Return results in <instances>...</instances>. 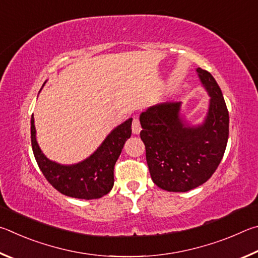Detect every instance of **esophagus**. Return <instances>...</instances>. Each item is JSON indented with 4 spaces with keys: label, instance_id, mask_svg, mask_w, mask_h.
Listing matches in <instances>:
<instances>
[{
    "label": "esophagus",
    "instance_id": "esophagus-1",
    "mask_svg": "<svg viewBox=\"0 0 258 258\" xmlns=\"http://www.w3.org/2000/svg\"><path fill=\"white\" fill-rule=\"evenodd\" d=\"M132 129H133V133L136 134V135L141 133L142 126H141V122H139L138 117H134L133 124H132Z\"/></svg>",
    "mask_w": 258,
    "mask_h": 258
}]
</instances>
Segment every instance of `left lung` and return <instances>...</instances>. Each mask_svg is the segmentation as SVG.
I'll return each instance as SVG.
<instances>
[{"label":"left lung","instance_id":"8db88e82","mask_svg":"<svg viewBox=\"0 0 258 258\" xmlns=\"http://www.w3.org/2000/svg\"><path fill=\"white\" fill-rule=\"evenodd\" d=\"M211 96L204 123L189 126L180 119V102L157 104L142 113L141 138L153 182L163 190L184 192L201 186L218 169L229 138V112L209 71L197 69Z\"/></svg>","mask_w":258,"mask_h":258}]
</instances>
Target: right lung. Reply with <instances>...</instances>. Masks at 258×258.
<instances>
[{
    "label": "right lung",
    "mask_w": 258,
    "mask_h": 258,
    "mask_svg": "<svg viewBox=\"0 0 258 258\" xmlns=\"http://www.w3.org/2000/svg\"><path fill=\"white\" fill-rule=\"evenodd\" d=\"M132 121L126 120L113 130L92 156L76 165H61L46 159L36 142L34 116L30 135L34 156L47 181L63 195L80 200H97L111 191L114 165L125 141L132 136Z\"/></svg>",
    "instance_id": "add662e5"
}]
</instances>
